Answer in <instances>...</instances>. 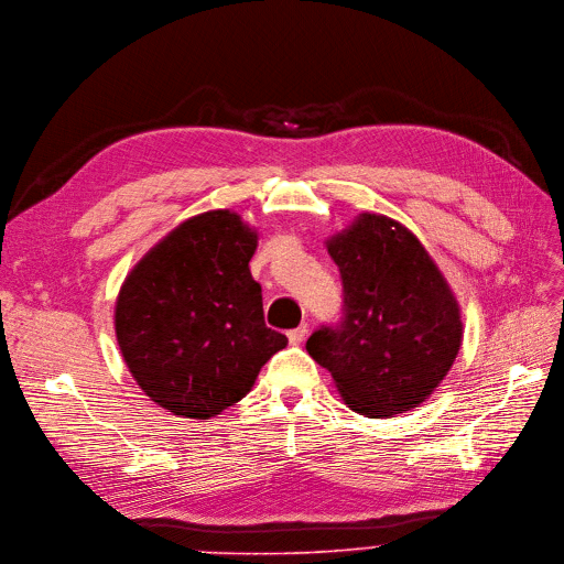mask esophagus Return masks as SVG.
Segmentation results:
<instances>
[{"label": "esophagus", "instance_id": "1", "mask_svg": "<svg viewBox=\"0 0 564 564\" xmlns=\"http://www.w3.org/2000/svg\"><path fill=\"white\" fill-rule=\"evenodd\" d=\"M306 334H308V327H306V325H300L297 329H290V332H288L290 346H300V343H304Z\"/></svg>", "mask_w": 564, "mask_h": 564}]
</instances>
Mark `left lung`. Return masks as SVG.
I'll return each instance as SVG.
<instances>
[{"label": "left lung", "mask_w": 564, "mask_h": 564, "mask_svg": "<svg viewBox=\"0 0 564 564\" xmlns=\"http://www.w3.org/2000/svg\"><path fill=\"white\" fill-rule=\"evenodd\" d=\"M340 269L346 317L317 329L308 355L346 405L373 420L422 405L452 369L463 313L445 274L397 218L361 212L325 239Z\"/></svg>", "instance_id": "obj_1"}]
</instances>
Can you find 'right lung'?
<instances>
[{
	"instance_id": "right-lung-1",
	"label": "right lung",
	"mask_w": 564,
	"mask_h": 564,
	"mask_svg": "<svg viewBox=\"0 0 564 564\" xmlns=\"http://www.w3.org/2000/svg\"><path fill=\"white\" fill-rule=\"evenodd\" d=\"M260 232L232 209L195 214L147 251L115 302L127 369L159 408L209 420L241 401L288 346L264 325L249 262Z\"/></svg>"
}]
</instances>
